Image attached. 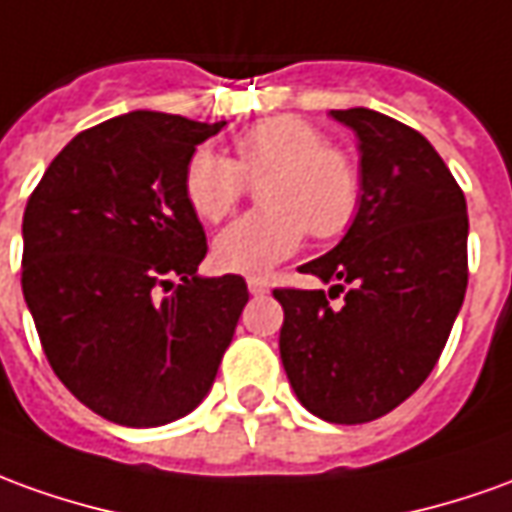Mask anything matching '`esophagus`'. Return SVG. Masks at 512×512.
<instances>
[{
  "mask_svg": "<svg viewBox=\"0 0 512 512\" xmlns=\"http://www.w3.org/2000/svg\"><path fill=\"white\" fill-rule=\"evenodd\" d=\"M248 290L250 295H264L270 287H267V281H264V278H248Z\"/></svg>",
  "mask_w": 512,
  "mask_h": 512,
  "instance_id": "34e87169",
  "label": "esophagus"
}]
</instances>
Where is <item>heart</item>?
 <instances>
[{"mask_svg":"<svg viewBox=\"0 0 512 512\" xmlns=\"http://www.w3.org/2000/svg\"><path fill=\"white\" fill-rule=\"evenodd\" d=\"M259 206L222 228L211 256L225 273L256 276L292 256L303 231L340 236L359 209L357 164L309 122L281 116L253 125L234 142V158L200 147L183 169V195L200 220L220 222L250 183Z\"/></svg>","mask_w":512,"mask_h":512,"instance_id":"1","label":"heart"}]
</instances>
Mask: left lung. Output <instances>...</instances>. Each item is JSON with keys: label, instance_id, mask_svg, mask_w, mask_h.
<instances>
[{"label": "left lung", "instance_id": "left-lung-1", "mask_svg": "<svg viewBox=\"0 0 512 512\" xmlns=\"http://www.w3.org/2000/svg\"><path fill=\"white\" fill-rule=\"evenodd\" d=\"M331 119L357 133L362 197L340 245L301 273L323 290L278 287L281 362L295 396L329 424H368L426 382L468 287L465 195L443 158L398 119L348 108Z\"/></svg>", "mask_w": 512, "mask_h": 512}]
</instances>
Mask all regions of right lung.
I'll return each instance as SVG.
<instances>
[{
    "mask_svg": "<svg viewBox=\"0 0 512 512\" xmlns=\"http://www.w3.org/2000/svg\"><path fill=\"white\" fill-rule=\"evenodd\" d=\"M225 122L130 111L77 133L27 200L21 292L49 365L122 426L178 421L206 398L248 303L200 278L206 231L183 169Z\"/></svg>",
    "mask_w": 512,
    "mask_h": 512,
    "instance_id": "obj_1",
    "label": "right lung"
}]
</instances>
